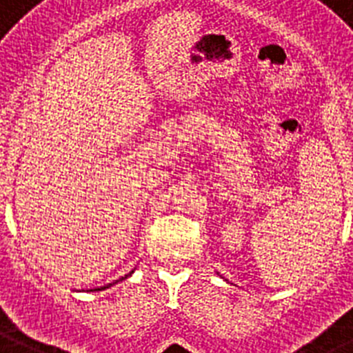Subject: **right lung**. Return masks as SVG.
I'll return each mask as SVG.
<instances>
[{"mask_svg": "<svg viewBox=\"0 0 353 353\" xmlns=\"http://www.w3.org/2000/svg\"><path fill=\"white\" fill-rule=\"evenodd\" d=\"M132 272H134V271H131V272H129V274H125V276H121V278H120V280H114V282H112V283H108V285H103V287H99V289H90V291H91V292H93V291H103V289H109V287H111V285H114V283L121 282V280H125V278H129V276H131Z\"/></svg>", "mask_w": 353, "mask_h": 353, "instance_id": "1", "label": "right lung"}]
</instances>
